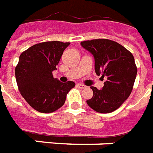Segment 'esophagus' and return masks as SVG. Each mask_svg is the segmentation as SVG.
Masks as SVG:
<instances>
[{
	"label": "esophagus",
	"mask_w": 153,
	"mask_h": 153,
	"mask_svg": "<svg viewBox=\"0 0 153 153\" xmlns=\"http://www.w3.org/2000/svg\"><path fill=\"white\" fill-rule=\"evenodd\" d=\"M77 87H79V88H80V89H84V88H86V86L83 84H81V83H78V84H77Z\"/></svg>",
	"instance_id": "obj_1"
}]
</instances>
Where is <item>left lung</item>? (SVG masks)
Masks as SVG:
<instances>
[{"label":"left lung","mask_w":153,"mask_h":153,"mask_svg":"<svg viewBox=\"0 0 153 153\" xmlns=\"http://www.w3.org/2000/svg\"><path fill=\"white\" fill-rule=\"evenodd\" d=\"M81 45L94 56L96 74L107 78L102 89L91 87L93 96L87 103L97 112H112L129 97L133 88L137 74L133 55L123 45L108 39L84 41Z\"/></svg>","instance_id":"8db88e82"}]
</instances>
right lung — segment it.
I'll use <instances>...</instances> for the list:
<instances>
[{
	"mask_svg": "<svg viewBox=\"0 0 153 153\" xmlns=\"http://www.w3.org/2000/svg\"><path fill=\"white\" fill-rule=\"evenodd\" d=\"M69 45L58 41L45 42L32 45L20 55L15 68L18 89L39 112L51 113L61 108L67 93L75 86L74 82H62L52 74Z\"/></svg>",
	"mask_w": 153,
	"mask_h": 153,
	"instance_id": "right-lung-1",
	"label": "right lung"
}]
</instances>
